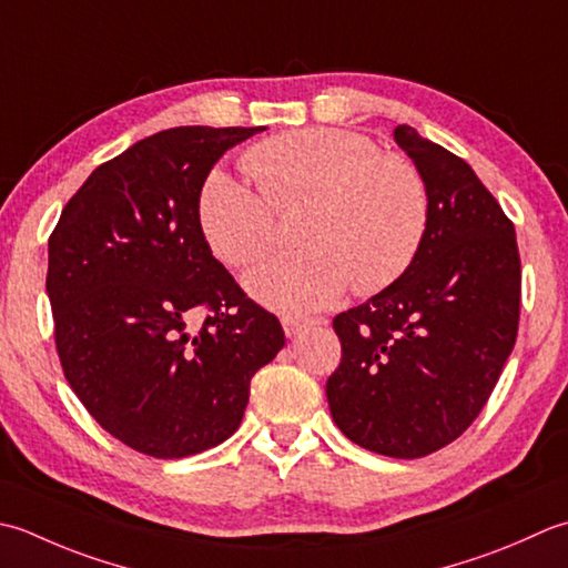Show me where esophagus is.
I'll use <instances>...</instances> for the list:
<instances>
[{
  "instance_id": "esophagus-1",
  "label": "esophagus",
  "mask_w": 568,
  "mask_h": 568,
  "mask_svg": "<svg viewBox=\"0 0 568 568\" xmlns=\"http://www.w3.org/2000/svg\"><path fill=\"white\" fill-rule=\"evenodd\" d=\"M313 325H320V320H315V317H283V329L287 337H297L300 332H305Z\"/></svg>"
}]
</instances>
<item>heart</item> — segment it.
<instances>
[{
  "label": "heart",
  "instance_id": "heart-1",
  "mask_svg": "<svg viewBox=\"0 0 568 568\" xmlns=\"http://www.w3.org/2000/svg\"><path fill=\"white\" fill-rule=\"evenodd\" d=\"M246 170L261 193L216 166L196 199L209 248L231 268H246L275 246V211L313 199L297 233L305 251L277 255L243 281L268 310L315 313L349 285L374 295L416 258L428 224L424 176L369 138L335 128L281 132L253 144Z\"/></svg>",
  "mask_w": 568,
  "mask_h": 568
}]
</instances>
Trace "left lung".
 I'll return each mask as SVG.
<instances>
[{"label":"left lung","instance_id":"1","mask_svg":"<svg viewBox=\"0 0 568 568\" xmlns=\"http://www.w3.org/2000/svg\"><path fill=\"white\" fill-rule=\"evenodd\" d=\"M424 176L428 224L402 277L332 320L342 362L327 379L337 428L388 458H424L480 414L515 347L521 265L513 221L473 166L398 125Z\"/></svg>","mask_w":568,"mask_h":568}]
</instances>
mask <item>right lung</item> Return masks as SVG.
Masks as SVG:
<instances>
[{"label": "right lung", "instance_id": "obj_1", "mask_svg": "<svg viewBox=\"0 0 568 568\" xmlns=\"http://www.w3.org/2000/svg\"><path fill=\"white\" fill-rule=\"evenodd\" d=\"M261 128H172L100 164L49 239L55 349L100 426L152 458H186L241 426L281 322L211 255L202 182ZM204 308L194 333L187 317Z\"/></svg>", "mask_w": 568, "mask_h": 568}]
</instances>
